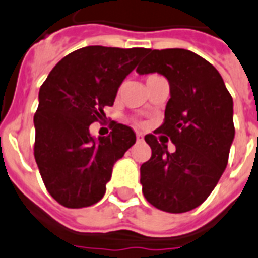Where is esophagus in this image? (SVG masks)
Instances as JSON below:
<instances>
[{
    "instance_id": "esophagus-1",
    "label": "esophagus",
    "mask_w": 258,
    "mask_h": 258,
    "mask_svg": "<svg viewBox=\"0 0 258 258\" xmlns=\"http://www.w3.org/2000/svg\"><path fill=\"white\" fill-rule=\"evenodd\" d=\"M144 141V136L141 133H137V142H142Z\"/></svg>"
}]
</instances>
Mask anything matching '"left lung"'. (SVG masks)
I'll use <instances>...</instances> for the list:
<instances>
[{
  "label": "left lung",
  "mask_w": 258,
  "mask_h": 258,
  "mask_svg": "<svg viewBox=\"0 0 258 258\" xmlns=\"http://www.w3.org/2000/svg\"><path fill=\"white\" fill-rule=\"evenodd\" d=\"M148 53L136 72L168 80L170 98L157 133L168 135L176 150L170 153L156 136H145L152 157L140 168V182L153 207L184 213L208 199L228 165L234 140L233 100L217 69L193 51Z\"/></svg>",
  "instance_id": "1"
}]
</instances>
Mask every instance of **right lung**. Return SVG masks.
I'll return each mask as SVG.
<instances>
[{"instance_id":"right-lung-1","label":"right lung","mask_w":258,"mask_h":258,"mask_svg":"<svg viewBox=\"0 0 258 258\" xmlns=\"http://www.w3.org/2000/svg\"><path fill=\"white\" fill-rule=\"evenodd\" d=\"M149 49L86 46L63 57L40 88L34 114V158L47 191L67 208L98 203L113 166L136 142L135 132L112 123L106 137L89 126L105 118L119 85Z\"/></svg>"}]
</instances>
